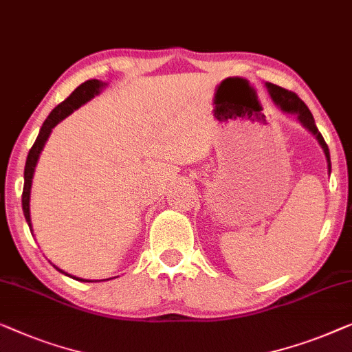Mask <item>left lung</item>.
<instances>
[{
	"instance_id": "1",
	"label": "left lung",
	"mask_w": 352,
	"mask_h": 352,
	"mask_svg": "<svg viewBox=\"0 0 352 352\" xmlns=\"http://www.w3.org/2000/svg\"><path fill=\"white\" fill-rule=\"evenodd\" d=\"M267 89H268V94L272 96V100L274 101V104L278 106L279 109L284 111V113L287 114H295L297 116V119L300 124H302L305 129L308 131H311V133L316 136V140L320 144V147L324 149V154H325V159H327V166H329V173L332 170V165H330V152H329V147L325 144V141L322 138V135H320V131L318 130V126L314 124V117L311 114V111L308 109V106L303 103L302 100L298 98L297 95L294 94V91H289L286 89L279 87V85H274V84H267Z\"/></svg>"
}]
</instances>
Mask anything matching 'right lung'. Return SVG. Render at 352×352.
I'll list each match as a JSON object with an SVG mask.
<instances>
[{"instance_id":"add662e5","label":"right lung","mask_w":352,"mask_h":352,"mask_svg":"<svg viewBox=\"0 0 352 352\" xmlns=\"http://www.w3.org/2000/svg\"><path fill=\"white\" fill-rule=\"evenodd\" d=\"M106 87L104 82H101L98 79H90L87 82L80 84L78 89H76L73 94H71L68 98H66L63 103H60L57 108H55L52 113L49 114L47 119L44 120L43 126H41L39 130V135L36 141H34V144L32 149L28 152V157H27V164H25V173H23V192H22V208H23V216L27 219L28 222V227L30 230L33 232V227H32V217H30V193H32V182H33V175H34V168H36L38 164V159H39V154L41 151H43V147L45 144V141H47L50 131L55 125L58 124V122H62L65 117H68L73 111H76L79 108V106H82L94 98L95 95H98L101 89ZM55 267V265H54ZM58 270L60 273H65L63 270H60L58 267H55ZM68 274V273H65ZM71 276V274H68ZM74 279H78V281H89V279H82V278H76V276H71Z\"/></svg>"}]
</instances>
